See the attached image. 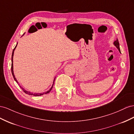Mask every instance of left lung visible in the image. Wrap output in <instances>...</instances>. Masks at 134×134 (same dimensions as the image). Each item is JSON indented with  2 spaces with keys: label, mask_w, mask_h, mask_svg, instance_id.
<instances>
[{
  "label": "left lung",
  "mask_w": 134,
  "mask_h": 134,
  "mask_svg": "<svg viewBox=\"0 0 134 134\" xmlns=\"http://www.w3.org/2000/svg\"><path fill=\"white\" fill-rule=\"evenodd\" d=\"M114 45L115 46V47L118 49V50L119 51V52L121 53V51H120V44H119V42H118V39H117V40L116 41H114L113 43Z\"/></svg>",
  "instance_id": "1"
}]
</instances>
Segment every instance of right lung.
Instances as JSON below:
<instances>
[{
    "mask_svg": "<svg viewBox=\"0 0 134 134\" xmlns=\"http://www.w3.org/2000/svg\"><path fill=\"white\" fill-rule=\"evenodd\" d=\"M17 45H16V47H15V48H14V49L13 50V52H12V65H11V71H12V74L13 77V78H14V80H15V81H16V82H17V83H18V81H17V79H16V77H15V76H14V72H13V58L14 52L15 49H16V47H17ZM54 80H55V79H54V81H53V85H52V87H51V88L50 89H49L48 91H46V92H45V93H43V94H42V93H32L30 92V91H26V90H25V89H24V88H23L22 87H21V86H20V87L22 89V90L24 91V92H25L26 94H29V95H34V96H40V95H43V94H48V93H49V92H50V91H51V90H52V88H53V85H54Z\"/></svg>",
    "mask_w": 134,
    "mask_h": 134,
    "instance_id": "1",
    "label": "right lung"
}]
</instances>
